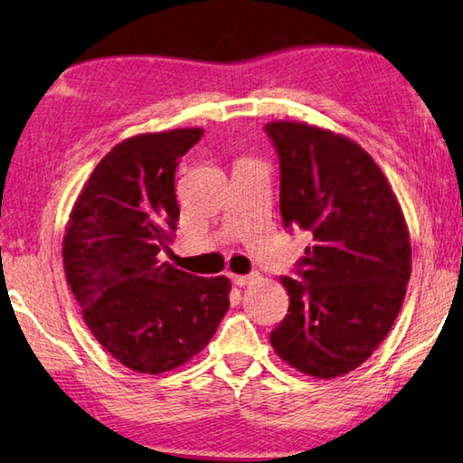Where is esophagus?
<instances>
[{"mask_svg": "<svg viewBox=\"0 0 463 463\" xmlns=\"http://www.w3.org/2000/svg\"><path fill=\"white\" fill-rule=\"evenodd\" d=\"M254 275H232V281L236 283L238 287H246L250 283H254Z\"/></svg>", "mask_w": 463, "mask_h": 463, "instance_id": "34e87169", "label": "esophagus"}]
</instances>
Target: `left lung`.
I'll return each instance as SVG.
<instances>
[{"label": "left lung", "instance_id": "left-lung-1", "mask_svg": "<svg viewBox=\"0 0 463 463\" xmlns=\"http://www.w3.org/2000/svg\"><path fill=\"white\" fill-rule=\"evenodd\" d=\"M281 160V217L312 236L299 275L283 277L289 309L270 332L287 365L335 380L367 361L388 336L411 279V233L388 178L345 135L272 120Z\"/></svg>", "mask_w": 463, "mask_h": 463}]
</instances>
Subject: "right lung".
<instances>
[{
  "instance_id": "add662e5",
  "label": "right lung",
  "mask_w": 463,
  "mask_h": 463,
  "mask_svg": "<svg viewBox=\"0 0 463 463\" xmlns=\"http://www.w3.org/2000/svg\"><path fill=\"white\" fill-rule=\"evenodd\" d=\"M201 135L186 127L117 143L90 174L65 227L63 269L83 322L137 373L191 361L230 307V279L160 260L180 217L176 165Z\"/></svg>"
}]
</instances>
